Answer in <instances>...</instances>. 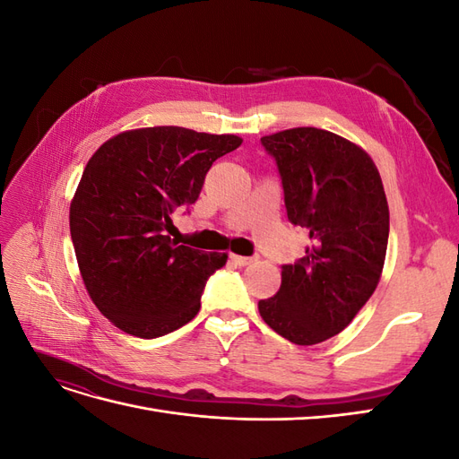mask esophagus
<instances>
[{"label": "esophagus", "instance_id": "34e87169", "mask_svg": "<svg viewBox=\"0 0 459 459\" xmlns=\"http://www.w3.org/2000/svg\"><path fill=\"white\" fill-rule=\"evenodd\" d=\"M230 260L235 264V266H248L258 260V256H239V255H230Z\"/></svg>", "mask_w": 459, "mask_h": 459}]
</instances>
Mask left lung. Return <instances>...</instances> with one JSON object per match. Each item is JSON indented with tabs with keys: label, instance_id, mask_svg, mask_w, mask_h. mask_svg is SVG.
<instances>
[{
	"label": "left lung",
	"instance_id": "obj_1",
	"mask_svg": "<svg viewBox=\"0 0 459 459\" xmlns=\"http://www.w3.org/2000/svg\"><path fill=\"white\" fill-rule=\"evenodd\" d=\"M281 176L290 224L307 228V255L281 266V287L258 312L277 335L317 344L362 310L381 280L388 204L377 166L344 137L290 128L262 137Z\"/></svg>",
	"mask_w": 459,
	"mask_h": 459
}]
</instances>
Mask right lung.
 <instances>
[{
    "instance_id": "obj_1",
    "label": "right lung",
    "mask_w": 459,
    "mask_h": 459,
    "mask_svg": "<svg viewBox=\"0 0 459 459\" xmlns=\"http://www.w3.org/2000/svg\"><path fill=\"white\" fill-rule=\"evenodd\" d=\"M241 143L233 134L155 126L93 152L71 203V238L90 299L110 324L157 339L197 316L228 255L178 245L170 216L197 201L212 162Z\"/></svg>"
}]
</instances>
